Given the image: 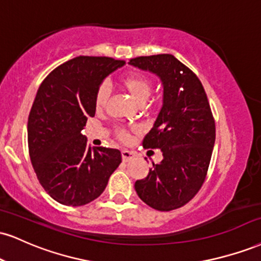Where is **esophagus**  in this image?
Wrapping results in <instances>:
<instances>
[{
  "mask_svg": "<svg viewBox=\"0 0 261 261\" xmlns=\"http://www.w3.org/2000/svg\"><path fill=\"white\" fill-rule=\"evenodd\" d=\"M135 155L136 154H135L134 152H130V150H127V149L121 150V158L124 162H130L131 159L135 158Z\"/></svg>",
  "mask_w": 261,
  "mask_h": 261,
  "instance_id": "34e87169",
  "label": "esophagus"
}]
</instances>
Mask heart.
Wrapping results in <instances>:
<instances>
[{"label": "heart", "instance_id": "1", "mask_svg": "<svg viewBox=\"0 0 261 261\" xmlns=\"http://www.w3.org/2000/svg\"><path fill=\"white\" fill-rule=\"evenodd\" d=\"M121 85L124 86V89L130 93V96L133 97V99L137 105H144L146 100L149 98L150 93H152V83L149 79H147L146 76L140 74H131L127 75L126 77H124L121 81ZM109 96H111V87L107 84L100 85L99 89L97 90L96 97H95V106L97 111L105 108L107 105V100H108ZM118 136L122 142H128L130 141V135L127 131L120 130L118 133Z\"/></svg>", "mask_w": 261, "mask_h": 261}]
</instances>
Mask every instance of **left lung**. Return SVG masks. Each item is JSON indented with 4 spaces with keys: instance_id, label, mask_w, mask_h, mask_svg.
<instances>
[{
    "instance_id": "8db88e82",
    "label": "left lung",
    "mask_w": 261,
    "mask_h": 261,
    "mask_svg": "<svg viewBox=\"0 0 261 261\" xmlns=\"http://www.w3.org/2000/svg\"><path fill=\"white\" fill-rule=\"evenodd\" d=\"M128 64L156 75L163 106L143 147L162 149L163 159L135 190L147 205L169 212L185 205L205 180L215 143V121L197 75L172 55L130 59Z\"/></svg>"
}]
</instances>
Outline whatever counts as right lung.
<instances>
[{
  "label": "right lung",
  "mask_w": 261,
  "mask_h": 261,
  "mask_svg": "<svg viewBox=\"0 0 261 261\" xmlns=\"http://www.w3.org/2000/svg\"><path fill=\"white\" fill-rule=\"evenodd\" d=\"M124 64L80 56L51 71L37 90L28 120L31 164L41 186L63 205H85L99 197L121 163L120 150L91 149L81 130L95 117L100 84Z\"/></svg>",
  "instance_id": "obj_1"
}]
</instances>
